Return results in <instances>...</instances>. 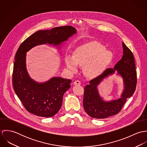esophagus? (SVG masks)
<instances>
[{"label":"esophagus","mask_w":147,"mask_h":147,"mask_svg":"<svg viewBox=\"0 0 147 147\" xmlns=\"http://www.w3.org/2000/svg\"><path fill=\"white\" fill-rule=\"evenodd\" d=\"M74 84L75 85H80L81 84V82L79 80H76L74 82Z\"/></svg>","instance_id":"obj_1"}]
</instances>
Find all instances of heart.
Here are the masks:
<instances>
[{
  "label": "heart",
  "mask_w": 147,
  "mask_h": 147,
  "mask_svg": "<svg viewBox=\"0 0 147 147\" xmlns=\"http://www.w3.org/2000/svg\"><path fill=\"white\" fill-rule=\"evenodd\" d=\"M113 55L105 46L96 41L86 43L77 47L73 56L67 54L64 62L67 69L72 73L76 72L79 65L84 66L85 75L91 79L100 76L113 60Z\"/></svg>",
  "instance_id": "heart-1"
}]
</instances>
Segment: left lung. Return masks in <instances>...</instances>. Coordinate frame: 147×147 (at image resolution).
<instances>
[{
  "instance_id": "1",
  "label": "left lung",
  "mask_w": 147,
  "mask_h": 147,
  "mask_svg": "<svg viewBox=\"0 0 147 147\" xmlns=\"http://www.w3.org/2000/svg\"><path fill=\"white\" fill-rule=\"evenodd\" d=\"M123 55L113 68L106 69L103 74L89 82L84 88L83 106L92 118L104 119L118 114L127 98L134 93L137 83L135 59L131 51L122 42ZM115 73L123 80L124 89L120 98L107 102L100 96L98 85L105 78Z\"/></svg>"
}]
</instances>
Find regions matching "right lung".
Segmentation results:
<instances>
[{
  "mask_svg": "<svg viewBox=\"0 0 147 147\" xmlns=\"http://www.w3.org/2000/svg\"><path fill=\"white\" fill-rule=\"evenodd\" d=\"M76 33V29L71 26L40 30L20 45L15 55L12 83L16 95L29 113L47 118L56 114L61 107L64 93L71 87V80L53 77L43 83L36 82L26 69V53L36 46L47 43L59 49L63 42Z\"/></svg>",
  "mask_w": 147,
  "mask_h": 147,
  "instance_id": "obj_1",
  "label": "right lung"
}]
</instances>
